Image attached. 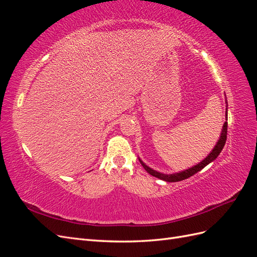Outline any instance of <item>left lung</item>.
I'll use <instances>...</instances> for the list:
<instances>
[{"label":"left lung","instance_id":"1","mask_svg":"<svg viewBox=\"0 0 257 257\" xmlns=\"http://www.w3.org/2000/svg\"><path fill=\"white\" fill-rule=\"evenodd\" d=\"M226 104H227V102H226ZM225 115H226L225 118H226V120H227V105H226V112H225ZM226 138H227V122H225L224 125H223V128H222V133H221L219 141H217L216 145L214 146L213 150L208 154V157L205 160L201 161L200 163H198L197 165L193 166L189 169H185V170H183V172H180V173L170 174V175L162 174V173L157 172V170H153L149 166H147L141 159H139V162H141V164L143 165V167L147 170V173H149L151 176L157 177V178L161 179V180H164L166 182H178V181L184 180V179H188L193 175H195L196 173L199 172V170H201L204 167H206L209 164V163L213 162L217 157H219V154L223 150L224 145H225V143H226Z\"/></svg>","mask_w":257,"mask_h":257}]
</instances>
